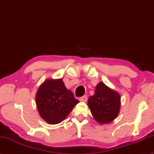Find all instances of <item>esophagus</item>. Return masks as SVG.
<instances>
[{"mask_svg": "<svg viewBox=\"0 0 154 154\" xmlns=\"http://www.w3.org/2000/svg\"><path fill=\"white\" fill-rule=\"evenodd\" d=\"M79 100L81 102H86L87 100V96H83L79 98Z\"/></svg>", "mask_w": 154, "mask_h": 154, "instance_id": "34e87169", "label": "esophagus"}]
</instances>
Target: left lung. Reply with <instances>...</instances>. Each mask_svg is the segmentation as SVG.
I'll return each instance as SVG.
<instances>
[{"mask_svg": "<svg viewBox=\"0 0 154 154\" xmlns=\"http://www.w3.org/2000/svg\"><path fill=\"white\" fill-rule=\"evenodd\" d=\"M88 106L97 123L108 124L119 115L121 96L119 92L100 82L96 85L94 95L88 100Z\"/></svg>", "mask_w": 154, "mask_h": 154, "instance_id": "left-lung-1", "label": "left lung"}]
</instances>
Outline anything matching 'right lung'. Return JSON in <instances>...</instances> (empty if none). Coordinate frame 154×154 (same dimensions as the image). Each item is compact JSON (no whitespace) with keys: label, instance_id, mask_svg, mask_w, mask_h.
Instances as JSON below:
<instances>
[{"label":"right lung","instance_id":"right-lung-1","mask_svg":"<svg viewBox=\"0 0 154 154\" xmlns=\"http://www.w3.org/2000/svg\"><path fill=\"white\" fill-rule=\"evenodd\" d=\"M35 102L42 119L56 125L65 119L79 101L66 87L62 79H48L38 88Z\"/></svg>","mask_w":154,"mask_h":154}]
</instances>
